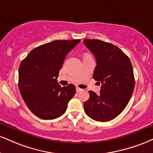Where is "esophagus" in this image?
Here are the masks:
<instances>
[{"mask_svg":"<svg viewBox=\"0 0 153 153\" xmlns=\"http://www.w3.org/2000/svg\"><path fill=\"white\" fill-rule=\"evenodd\" d=\"M82 91H83V89H81V88L77 87L76 88V92L77 93H80V92H82Z\"/></svg>","mask_w":153,"mask_h":153,"instance_id":"esophagus-1","label":"esophagus"}]
</instances>
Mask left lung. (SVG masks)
<instances>
[{
  "label": "left lung",
  "mask_w": 153,
  "mask_h": 153,
  "mask_svg": "<svg viewBox=\"0 0 153 153\" xmlns=\"http://www.w3.org/2000/svg\"><path fill=\"white\" fill-rule=\"evenodd\" d=\"M83 43L96 59L93 78L102 85L99 95L89 91L85 112L94 120L108 122L118 116L131 98L135 88L131 62L112 43L91 39Z\"/></svg>",
  "instance_id": "left-lung-1"
}]
</instances>
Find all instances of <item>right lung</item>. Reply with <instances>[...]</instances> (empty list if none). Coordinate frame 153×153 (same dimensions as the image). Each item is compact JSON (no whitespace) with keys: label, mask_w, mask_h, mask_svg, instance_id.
I'll use <instances>...</instances> for the list:
<instances>
[{"label":"right lung","mask_w":153,"mask_h":153,"mask_svg":"<svg viewBox=\"0 0 153 153\" xmlns=\"http://www.w3.org/2000/svg\"><path fill=\"white\" fill-rule=\"evenodd\" d=\"M80 40H54L33 49L21 62L18 87L24 102L37 117L52 120L63 115L75 94L74 85L61 87L57 78L66 56Z\"/></svg>","instance_id":"right-lung-1"}]
</instances>
